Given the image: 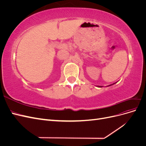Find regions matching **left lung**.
Here are the masks:
<instances>
[{"instance_id":"8db88e82","label":"left lung","mask_w":146,"mask_h":146,"mask_svg":"<svg viewBox=\"0 0 146 146\" xmlns=\"http://www.w3.org/2000/svg\"><path fill=\"white\" fill-rule=\"evenodd\" d=\"M100 87H102V86H100Z\"/></svg>"}]
</instances>
